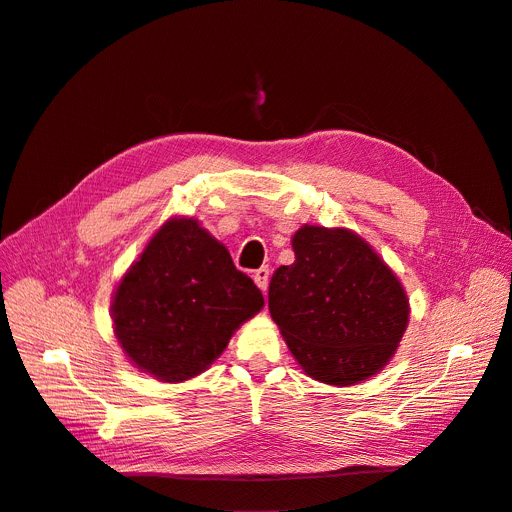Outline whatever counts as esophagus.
Segmentation results:
<instances>
[{
    "label": "esophagus",
    "instance_id": "esophagus-1",
    "mask_svg": "<svg viewBox=\"0 0 512 512\" xmlns=\"http://www.w3.org/2000/svg\"><path fill=\"white\" fill-rule=\"evenodd\" d=\"M253 280H255V284L265 292L267 286H270V267L263 265V267H259V270H255Z\"/></svg>",
    "mask_w": 512,
    "mask_h": 512
}]
</instances>
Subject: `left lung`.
<instances>
[{
	"mask_svg": "<svg viewBox=\"0 0 512 512\" xmlns=\"http://www.w3.org/2000/svg\"><path fill=\"white\" fill-rule=\"evenodd\" d=\"M270 282V313L311 378L353 386L378 373L409 324L398 278L351 230L303 226Z\"/></svg>",
	"mask_w": 512,
	"mask_h": 512,
	"instance_id": "obj_1",
	"label": "left lung"
}]
</instances>
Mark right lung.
<instances>
[{"instance_id": "add662e5", "label": "right lung", "mask_w": 512, "mask_h": 512, "mask_svg": "<svg viewBox=\"0 0 512 512\" xmlns=\"http://www.w3.org/2000/svg\"><path fill=\"white\" fill-rule=\"evenodd\" d=\"M263 307L253 280L193 218L170 220L116 288L112 317L122 351L161 382L205 371L234 330Z\"/></svg>"}]
</instances>
